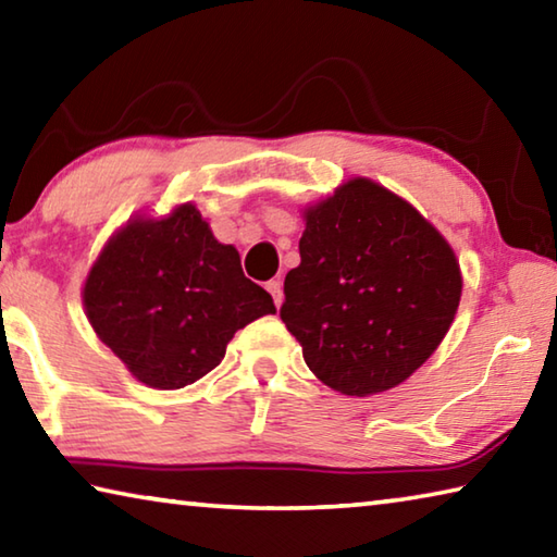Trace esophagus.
I'll return each mask as SVG.
<instances>
[{
  "mask_svg": "<svg viewBox=\"0 0 557 557\" xmlns=\"http://www.w3.org/2000/svg\"><path fill=\"white\" fill-rule=\"evenodd\" d=\"M268 292L272 295V299H275V307L280 309L282 301H285V292H282V280H270L268 282Z\"/></svg>",
  "mask_w": 557,
  "mask_h": 557,
  "instance_id": "esophagus-1",
  "label": "esophagus"
}]
</instances>
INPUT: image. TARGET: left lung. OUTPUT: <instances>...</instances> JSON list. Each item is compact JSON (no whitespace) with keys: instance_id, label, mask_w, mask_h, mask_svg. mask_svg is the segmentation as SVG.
Here are the masks:
<instances>
[{"instance_id":"8db88e82","label":"left lung","mask_w":557,"mask_h":557,"mask_svg":"<svg viewBox=\"0 0 557 557\" xmlns=\"http://www.w3.org/2000/svg\"><path fill=\"white\" fill-rule=\"evenodd\" d=\"M299 258L280 317L309 371L336 393L366 398L408 381L455 322V250L373 178H348L307 206Z\"/></svg>"}]
</instances>
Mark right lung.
I'll use <instances>...</instances> for the list:
<instances>
[{
	"mask_svg": "<svg viewBox=\"0 0 557 557\" xmlns=\"http://www.w3.org/2000/svg\"><path fill=\"white\" fill-rule=\"evenodd\" d=\"M83 309L127 371L159 391L203 379L238 329L277 312L191 201L112 233L83 282Z\"/></svg>",
	"mask_w": 557,
	"mask_h": 557,
	"instance_id": "add662e5",
	"label": "right lung"
}]
</instances>
